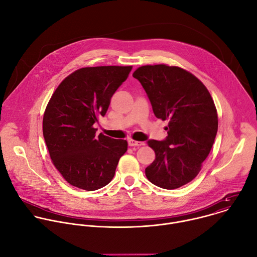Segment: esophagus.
<instances>
[{"instance_id":"obj_1","label":"esophagus","mask_w":257,"mask_h":257,"mask_svg":"<svg viewBox=\"0 0 257 257\" xmlns=\"http://www.w3.org/2000/svg\"><path fill=\"white\" fill-rule=\"evenodd\" d=\"M128 145L129 146H142V145H144V142L136 141V140H133V139H129L128 140Z\"/></svg>"}]
</instances>
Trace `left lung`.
Here are the masks:
<instances>
[{
  "label": "left lung",
  "instance_id": "obj_1",
  "mask_svg": "<svg viewBox=\"0 0 257 257\" xmlns=\"http://www.w3.org/2000/svg\"><path fill=\"white\" fill-rule=\"evenodd\" d=\"M148 94L154 114L169 121L164 140L151 139L156 160L145 169L153 184L176 189L201 170L217 132V114L210 93L190 72L175 66L146 65L134 73Z\"/></svg>",
  "mask_w": 257,
  "mask_h": 257
}]
</instances>
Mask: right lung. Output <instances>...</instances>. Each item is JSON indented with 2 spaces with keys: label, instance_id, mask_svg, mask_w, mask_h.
I'll return each instance as SVG.
<instances>
[{
  "label": "right lung",
  "instance_id": "obj_1",
  "mask_svg": "<svg viewBox=\"0 0 257 257\" xmlns=\"http://www.w3.org/2000/svg\"><path fill=\"white\" fill-rule=\"evenodd\" d=\"M132 66L86 67L66 77L52 95L43 133L56 169L72 186L97 190L112 181L126 140L95 135L94 124L104 116L116 90Z\"/></svg>",
  "mask_w": 257,
  "mask_h": 257
}]
</instances>
